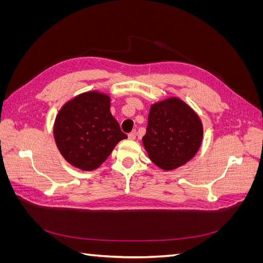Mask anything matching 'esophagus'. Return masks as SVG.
I'll list each match as a JSON object with an SVG mask.
<instances>
[{
	"label": "esophagus",
	"mask_w": 263,
	"mask_h": 263,
	"mask_svg": "<svg viewBox=\"0 0 263 263\" xmlns=\"http://www.w3.org/2000/svg\"><path fill=\"white\" fill-rule=\"evenodd\" d=\"M136 136H137V133H136V130H133L132 133H129V134H128V138H129V139H132V140H134L135 138H136Z\"/></svg>",
	"instance_id": "obj_1"
}]
</instances>
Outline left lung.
<instances>
[{
    "label": "left lung",
    "instance_id": "left-lung-1",
    "mask_svg": "<svg viewBox=\"0 0 263 263\" xmlns=\"http://www.w3.org/2000/svg\"><path fill=\"white\" fill-rule=\"evenodd\" d=\"M201 119L185 103L169 99L150 108L142 142L155 164L172 170L192 159L201 146Z\"/></svg>",
    "mask_w": 263,
    "mask_h": 263
}]
</instances>
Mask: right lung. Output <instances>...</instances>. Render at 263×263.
<instances>
[{"label": "right lung", "instance_id": "right-lung-1", "mask_svg": "<svg viewBox=\"0 0 263 263\" xmlns=\"http://www.w3.org/2000/svg\"><path fill=\"white\" fill-rule=\"evenodd\" d=\"M109 98L87 92L63 106L55 118L54 140L61 155L77 168H99L127 135L109 112Z\"/></svg>", "mask_w": 263, "mask_h": 263}]
</instances>
